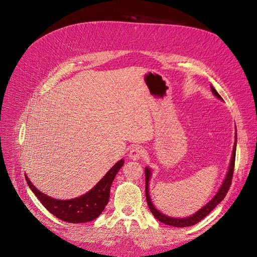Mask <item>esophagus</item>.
Returning <instances> with one entry per match:
<instances>
[{
  "label": "esophagus",
  "instance_id": "obj_1",
  "mask_svg": "<svg viewBox=\"0 0 257 257\" xmlns=\"http://www.w3.org/2000/svg\"><path fill=\"white\" fill-rule=\"evenodd\" d=\"M145 155V150L142 147H134L129 152V157L133 160H139Z\"/></svg>",
  "mask_w": 257,
  "mask_h": 257
}]
</instances>
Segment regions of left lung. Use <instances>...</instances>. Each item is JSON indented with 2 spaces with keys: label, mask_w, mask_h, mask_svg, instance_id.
I'll return each instance as SVG.
<instances>
[{
  "label": "left lung",
  "mask_w": 257,
  "mask_h": 257,
  "mask_svg": "<svg viewBox=\"0 0 257 257\" xmlns=\"http://www.w3.org/2000/svg\"><path fill=\"white\" fill-rule=\"evenodd\" d=\"M211 91L214 94L215 97H218L219 99H222V97L218 93V91L215 90L212 86H211ZM235 150H236V133H235V143H234V147H233V152H232V157H231V163L230 166H229L226 178L221 186V188L219 190V192L217 193L213 197V199L210 200V202L206 205H204L200 210H198L195 214L191 215L188 218H183V219H176V218H171L168 217V215L161 213L160 211H158L154 205L152 204L151 198L149 196V180L151 177V171L149 168L145 169V176H146V198H147V203L148 206H149L151 212L153 213L154 217L161 223H164L166 225H171V226H175V227H188V226H193L197 223H199L201 220H203L206 215L214 209V207L217 206L220 202L225 198V196L227 195L229 188H230L231 185V181H232V176H233V170H234V163H235Z\"/></svg>",
  "instance_id": "1"
}]
</instances>
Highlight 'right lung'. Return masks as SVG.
Instances as JSON below:
<instances>
[{
    "label": "right lung",
    "instance_id": "add662e5",
    "mask_svg": "<svg viewBox=\"0 0 257 257\" xmlns=\"http://www.w3.org/2000/svg\"><path fill=\"white\" fill-rule=\"evenodd\" d=\"M123 165L124 159H120L88 193L71 200H56L51 198L40 193L30 182L28 177L25 178L37 199L56 218L69 223H85L97 219L104 210L109 200L112 181Z\"/></svg>",
    "mask_w": 257,
    "mask_h": 257
}]
</instances>
